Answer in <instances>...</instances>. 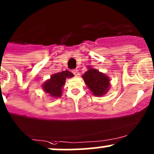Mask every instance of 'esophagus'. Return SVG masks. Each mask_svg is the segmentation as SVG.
Wrapping results in <instances>:
<instances>
[{
  "instance_id": "34e87169",
  "label": "esophagus",
  "mask_w": 154,
  "mask_h": 154,
  "mask_svg": "<svg viewBox=\"0 0 154 154\" xmlns=\"http://www.w3.org/2000/svg\"><path fill=\"white\" fill-rule=\"evenodd\" d=\"M72 73H73L74 75H75V76H77V75H79V70H78L77 69H73V70H72Z\"/></svg>"
}]
</instances>
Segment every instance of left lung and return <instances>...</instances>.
I'll return each mask as SVG.
<instances>
[{"mask_svg":"<svg viewBox=\"0 0 154 154\" xmlns=\"http://www.w3.org/2000/svg\"><path fill=\"white\" fill-rule=\"evenodd\" d=\"M88 69L82 77L93 95L100 97L107 94L111 85L109 77L91 66Z\"/></svg>","mask_w":154,"mask_h":154,"instance_id":"1","label":"left lung"}]
</instances>
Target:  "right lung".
<instances>
[{"mask_svg":"<svg viewBox=\"0 0 154 154\" xmlns=\"http://www.w3.org/2000/svg\"><path fill=\"white\" fill-rule=\"evenodd\" d=\"M73 76V74L67 70L52 74L50 76V79L45 81L42 85V90L45 91V94L52 98H59L62 95L66 79Z\"/></svg>","mask_w":154,"mask_h":154,"instance_id":"right-lung-1","label":"right lung"}]
</instances>
